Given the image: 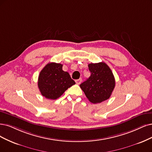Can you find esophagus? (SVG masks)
Masks as SVG:
<instances>
[{
	"instance_id": "obj_1",
	"label": "esophagus",
	"mask_w": 152,
	"mask_h": 152,
	"mask_svg": "<svg viewBox=\"0 0 152 152\" xmlns=\"http://www.w3.org/2000/svg\"><path fill=\"white\" fill-rule=\"evenodd\" d=\"M81 81H82L81 78H80V79L76 80V83L77 85H80V84L81 83Z\"/></svg>"
}]
</instances>
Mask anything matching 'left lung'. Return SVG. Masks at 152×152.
<instances>
[{
  "label": "left lung",
  "instance_id": "8db88e82",
  "mask_svg": "<svg viewBox=\"0 0 152 152\" xmlns=\"http://www.w3.org/2000/svg\"><path fill=\"white\" fill-rule=\"evenodd\" d=\"M91 76L80 85L90 102L100 103L110 98L115 86V80L109 66L103 62L88 64Z\"/></svg>",
  "mask_w": 152,
  "mask_h": 152
}]
</instances>
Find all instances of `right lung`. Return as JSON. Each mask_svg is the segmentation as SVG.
<instances>
[{
	"label": "right lung",
	"instance_id": "right-lung-1",
	"mask_svg": "<svg viewBox=\"0 0 152 152\" xmlns=\"http://www.w3.org/2000/svg\"><path fill=\"white\" fill-rule=\"evenodd\" d=\"M75 83L69 73L63 70V64L49 63L40 72L37 85L43 96L56 99Z\"/></svg>",
	"mask_w": 152,
	"mask_h": 152
}]
</instances>
